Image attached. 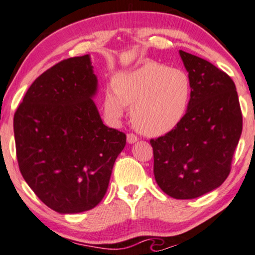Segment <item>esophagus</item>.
Returning <instances> with one entry per match:
<instances>
[{
    "instance_id": "34e87169",
    "label": "esophagus",
    "mask_w": 255,
    "mask_h": 255,
    "mask_svg": "<svg viewBox=\"0 0 255 255\" xmlns=\"http://www.w3.org/2000/svg\"><path fill=\"white\" fill-rule=\"evenodd\" d=\"M127 141L129 142V144H134V142L137 141V136L135 135V134H133V133L127 134Z\"/></svg>"
}]
</instances>
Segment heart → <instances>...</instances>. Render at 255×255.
<instances>
[{
	"instance_id": "b5f03b06",
	"label": "heart",
	"mask_w": 255,
	"mask_h": 255,
	"mask_svg": "<svg viewBox=\"0 0 255 255\" xmlns=\"http://www.w3.org/2000/svg\"><path fill=\"white\" fill-rule=\"evenodd\" d=\"M192 85L187 73L158 63L116 75L104 96V109L113 119L131 105L130 119L146 135H160L176 127L188 108Z\"/></svg>"
}]
</instances>
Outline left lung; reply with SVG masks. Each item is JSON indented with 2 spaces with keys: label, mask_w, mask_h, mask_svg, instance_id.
Returning a JSON list of instances; mask_svg holds the SVG:
<instances>
[{
  "label": "left lung",
  "mask_w": 255,
  "mask_h": 255,
  "mask_svg": "<svg viewBox=\"0 0 255 255\" xmlns=\"http://www.w3.org/2000/svg\"><path fill=\"white\" fill-rule=\"evenodd\" d=\"M180 55L191 79V101L176 127L150 142L160 189L175 199H194L229 176L242 113L227 73L195 55L182 50Z\"/></svg>",
  "instance_id": "1"
}]
</instances>
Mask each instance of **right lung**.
Segmentation results:
<instances>
[{
  "label": "right lung",
  "instance_id": "add662e5",
  "mask_svg": "<svg viewBox=\"0 0 255 255\" xmlns=\"http://www.w3.org/2000/svg\"><path fill=\"white\" fill-rule=\"evenodd\" d=\"M96 91L89 55L67 58L33 81L14 114L20 172L56 212L97 206L126 145L124 131L102 121L92 101Z\"/></svg>",
  "mask_w": 255,
  "mask_h": 255
}]
</instances>
